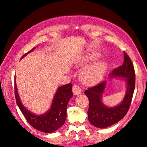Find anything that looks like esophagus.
I'll list each match as a JSON object with an SVG mask.
<instances>
[{
	"instance_id": "esophagus-1",
	"label": "esophagus",
	"mask_w": 147,
	"mask_h": 147,
	"mask_svg": "<svg viewBox=\"0 0 147 147\" xmlns=\"http://www.w3.org/2000/svg\"><path fill=\"white\" fill-rule=\"evenodd\" d=\"M72 91L74 95H78L79 94H80L82 90H81V88L78 85H77L75 84L72 88Z\"/></svg>"
}]
</instances>
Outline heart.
Here are the masks:
<instances>
[{
    "label": "heart",
    "mask_w": 147,
    "mask_h": 147,
    "mask_svg": "<svg viewBox=\"0 0 147 147\" xmlns=\"http://www.w3.org/2000/svg\"><path fill=\"white\" fill-rule=\"evenodd\" d=\"M99 55L96 53H88L84 55L78 63V65H84L99 58ZM107 70V64L104 61L95 62L86 67L82 71V78L89 83H96L99 82L105 75Z\"/></svg>",
    "instance_id": "heart-1"
}]
</instances>
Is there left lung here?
Returning <instances> with one entry per match:
<instances>
[{
  "mask_svg": "<svg viewBox=\"0 0 147 147\" xmlns=\"http://www.w3.org/2000/svg\"><path fill=\"white\" fill-rule=\"evenodd\" d=\"M123 78L126 91L121 102L116 106L108 107L102 102V97L107 84V80L97 86L88 88L84 94L88 97L90 106L88 119L96 127L106 128L118 123L126 115L129 109L135 88V72L129 57L124 52V63L109 74V81L112 78Z\"/></svg>",
  "mask_w": 147,
  "mask_h": 147,
  "instance_id": "left-lung-1",
  "label": "left lung"
}]
</instances>
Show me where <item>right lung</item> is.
Wrapping results in <instances>:
<instances>
[{
  "instance_id": "1",
  "label": "right lung",
  "mask_w": 147,
  "mask_h": 147,
  "mask_svg": "<svg viewBox=\"0 0 147 147\" xmlns=\"http://www.w3.org/2000/svg\"><path fill=\"white\" fill-rule=\"evenodd\" d=\"M35 48V47L26 53L21 59L34 50ZM72 88V83L57 88L50 108L45 113L37 115L31 112L22 103L18 92L16 77L15 78V92L18 106L31 126L35 129L45 133L55 132L64 124L67 117V107L69 100L73 96Z\"/></svg>"
}]
</instances>
